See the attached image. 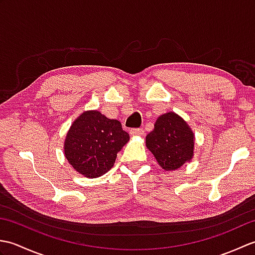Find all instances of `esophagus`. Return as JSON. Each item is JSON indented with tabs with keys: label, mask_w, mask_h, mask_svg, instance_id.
<instances>
[{
	"label": "esophagus",
	"mask_w": 255,
	"mask_h": 255,
	"mask_svg": "<svg viewBox=\"0 0 255 255\" xmlns=\"http://www.w3.org/2000/svg\"><path fill=\"white\" fill-rule=\"evenodd\" d=\"M143 133H144V130L142 128H132V129H130L131 136L140 137V136H143Z\"/></svg>",
	"instance_id": "34e87169"
}]
</instances>
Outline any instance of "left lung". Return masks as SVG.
Instances as JSON below:
<instances>
[{
  "instance_id": "left-lung-1",
  "label": "left lung",
  "mask_w": 255,
  "mask_h": 255,
  "mask_svg": "<svg viewBox=\"0 0 255 255\" xmlns=\"http://www.w3.org/2000/svg\"><path fill=\"white\" fill-rule=\"evenodd\" d=\"M145 145L162 169L173 171L191 162L195 134L180 115L169 112L156 119L153 130L145 137Z\"/></svg>"
}]
</instances>
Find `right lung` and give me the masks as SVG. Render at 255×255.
Masks as SVG:
<instances>
[{
	"label": "right lung",
	"instance_id": "add662e5",
	"mask_svg": "<svg viewBox=\"0 0 255 255\" xmlns=\"http://www.w3.org/2000/svg\"><path fill=\"white\" fill-rule=\"evenodd\" d=\"M129 138L121 122L99 111H86L69 128L63 143L64 156L81 175L96 178L112 169Z\"/></svg>",
	"mask_w": 255,
	"mask_h": 255
}]
</instances>
